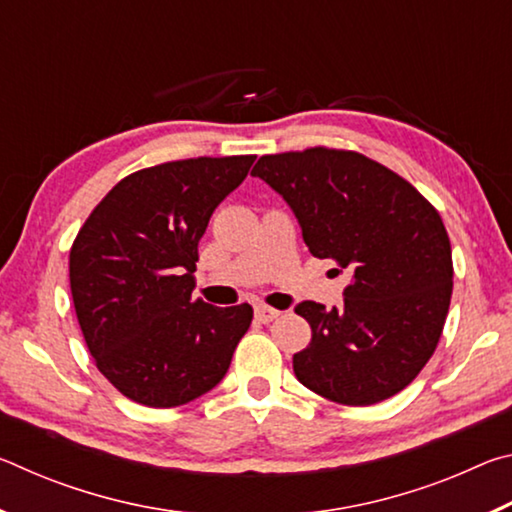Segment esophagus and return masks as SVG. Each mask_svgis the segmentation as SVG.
Here are the masks:
<instances>
[{
  "label": "esophagus",
  "mask_w": 512,
  "mask_h": 512,
  "mask_svg": "<svg viewBox=\"0 0 512 512\" xmlns=\"http://www.w3.org/2000/svg\"><path fill=\"white\" fill-rule=\"evenodd\" d=\"M277 316H280V311L273 309V307H266V305L255 307V318L259 320V323H273Z\"/></svg>",
  "instance_id": "esophagus-1"
}]
</instances>
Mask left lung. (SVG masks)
Returning a JSON list of instances; mask_svg holds the SVG:
<instances>
[{"instance_id": "1", "label": "left lung", "mask_w": 512, "mask_h": 512, "mask_svg": "<svg viewBox=\"0 0 512 512\" xmlns=\"http://www.w3.org/2000/svg\"><path fill=\"white\" fill-rule=\"evenodd\" d=\"M253 176L287 201L309 253L352 275L341 307H296L311 325V343L293 354L300 384L348 406L400 393L431 359L452 300L440 214L411 183L354 151L262 155Z\"/></svg>"}]
</instances>
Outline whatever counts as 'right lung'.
I'll return each mask as SVG.
<instances>
[{
	"label": "right lung",
	"mask_w": 512,
	"mask_h": 512,
	"mask_svg": "<svg viewBox=\"0 0 512 512\" xmlns=\"http://www.w3.org/2000/svg\"><path fill=\"white\" fill-rule=\"evenodd\" d=\"M255 155L135 171L110 189L69 250L76 318L97 368L153 409L196 400L230 368L253 307L194 300L198 241Z\"/></svg>",
	"instance_id": "1"
}]
</instances>
